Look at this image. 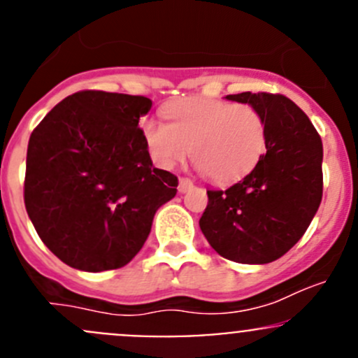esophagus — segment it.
<instances>
[{"mask_svg": "<svg viewBox=\"0 0 358 358\" xmlns=\"http://www.w3.org/2000/svg\"><path fill=\"white\" fill-rule=\"evenodd\" d=\"M194 187V183H192V180L190 178H185V176H182V178H180V182H178V190L180 192H187V190H190Z\"/></svg>", "mask_w": 358, "mask_h": 358, "instance_id": "esophagus-1", "label": "esophagus"}]
</instances>
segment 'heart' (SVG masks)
<instances>
[{"instance_id":"b5f03b06","label":"heart","mask_w":358,"mask_h":358,"mask_svg":"<svg viewBox=\"0 0 358 358\" xmlns=\"http://www.w3.org/2000/svg\"><path fill=\"white\" fill-rule=\"evenodd\" d=\"M166 122L145 119V143L161 166L192 152L197 168L218 185L244 178L266 150V122L258 107L215 99H183L164 109Z\"/></svg>"}]
</instances>
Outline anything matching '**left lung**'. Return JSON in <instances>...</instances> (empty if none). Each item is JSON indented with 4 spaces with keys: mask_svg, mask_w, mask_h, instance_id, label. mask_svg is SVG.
Listing matches in <instances>:
<instances>
[{
    "mask_svg": "<svg viewBox=\"0 0 358 358\" xmlns=\"http://www.w3.org/2000/svg\"><path fill=\"white\" fill-rule=\"evenodd\" d=\"M225 99L258 107L266 122V152L239 183L208 190L199 227L220 256L263 265L286 255L319 209L322 140L287 96L244 92Z\"/></svg>",
    "mask_w": 358,
    "mask_h": 358,
    "instance_id": "left-lung-1",
    "label": "left lung"
}]
</instances>
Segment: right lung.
Returning a JSON list of instances; mask_svg holds the SVG:
<instances>
[{
    "mask_svg": "<svg viewBox=\"0 0 358 358\" xmlns=\"http://www.w3.org/2000/svg\"><path fill=\"white\" fill-rule=\"evenodd\" d=\"M142 95L83 90L32 129L24 202L39 239L72 268L103 272L135 258L178 178L157 169L140 117Z\"/></svg>",
    "mask_w": 358,
    "mask_h": 358,
    "instance_id": "right-lung-1",
    "label": "right lung"
}]
</instances>
